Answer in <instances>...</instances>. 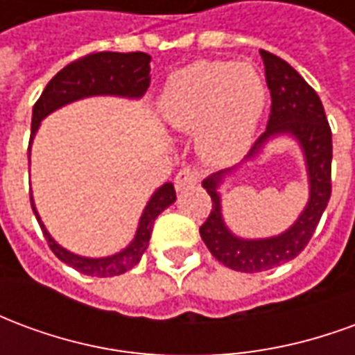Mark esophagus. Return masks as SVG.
<instances>
[{
    "label": "esophagus",
    "instance_id": "esophagus-1",
    "mask_svg": "<svg viewBox=\"0 0 355 355\" xmlns=\"http://www.w3.org/2000/svg\"><path fill=\"white\" fill-rule=\"evenodd\" d=\"M198 180H200L198 171L190 169V167H184L182 171H178L177 177H175V188H177L178 192H182V190H188V188H192V186L198 184Z\"/></svg>",
    "mask_w": 355,
    "mask_h": 355
}]
</instances>
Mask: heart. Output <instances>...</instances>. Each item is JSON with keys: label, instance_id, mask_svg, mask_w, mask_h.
I'll return each instance as SVG.
<instances>
[{"label": "heart", "instance_id": "1", "mask_svg": "<svg viewBox=\"0 0 355 355\" xmlns=\"http://www.w3.org/2000/svg\"><path fill=\"white\" fill-rule=\"evenodd\" d=\"M266 106V83L253 64L201 60L173 73L159 96L169 129L198 131V150L213 163L245 154Z\"/></svg>", "mask_w": 355, "mask_h": 355}]
</instances>
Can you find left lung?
Returning <instances> with one entry per match:
<instances>
[{"label":"left lung","mask_w":355,"mask_h":355,"mask_svg":"<svg viewBox=\"0 0 355 355\" xmlns=\"http://www.w3.org/2000/svg\"><path fill=\"white\" fill-rule=\"evenodd\" d=\"M261 57L272 96V110L266 131L254 142L245 162L259 157L270 140L277 137L295 139L304 155L310 196L302 213L287 230L270 238L249 239L236 236L223 215L220 186L236 169L232 167L213 173L201 182L213 200V209L200 228L201 239L216 261L245 274L272 270L293 261L308 245L331 198L333 144L320 96L289 62L268 51H261Z\"/></svg>","instance_id":"left-lung-1"}]
</instances>
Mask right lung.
<instances>
[{
    "instance_id": "obj_1",
    "label": "right lung",
    "mask_w": 355,
    "mask_h": 355,
    "mask_svg": "<svg viewBox=\"0 0 355 355\" xmlns=\"http://www.w3.org/2000/svg\"><path fill=\"white\" fill-rule=\"evenodd\" d=\"M150 60L152 57L146 53H110L106 51V53H93V55H87V57L64 66L47 83V87L32 110L30 144H32L43 119L66 104H72V102L89 98V96H121V98H132V101L142 98L150 87ZM175 200H177V193H175L173 182H165L159 186L152 193V198L148 200L146 207L140 215L139 226H137L131 243L110 257L93 259V257L76 254L62 245H58L55 238L47 232L45 224L42 223V216L35 209L34 196L30 193V203L34 209V215L42 226L43 236L47 239L51 251L64 264L76 268L81 274L93 275V277H112V275L125 274L127 270L137 266L148 249L154 220L159 213L169 207L171 203H175Z\"/></svg>"
}]
</instances>
